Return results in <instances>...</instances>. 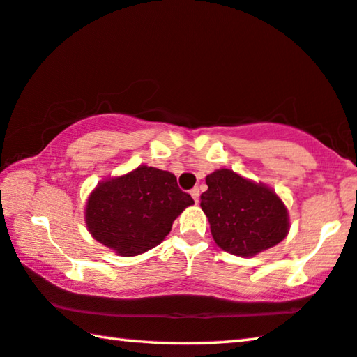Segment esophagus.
<instances>
[{
	"label": "esophagus",
	"mask_w": 357,
	"mask_h": 357,
	"mask_svg": "<svg viewBox=\"0 0 357 357\" xmlns=\"http://www.w3.org/2000/svg\"><path fill=\"white\" fill-rule=\"evenodd\" d=\"M190 195H192V199L195 200V204H199V197H200L199 188H194L192 190H190Z\"/></svg>",
	"instance_id": "esophagus-1"
}]
</instances>
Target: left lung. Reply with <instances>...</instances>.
Wrapping results in <instances>:
<instances>
[{
    "instance_id": "1",
    "label": "left lung",
    "mask_w": 357,
    "mask_h": 357,
    "mask_svg": "<svg viewBox=\"0 0 357 357\" xmlns=\"http://www.w3.org/2000/svg\"><path fill=\"white\" fill-rule=\"evenodd\" d=\"M205 181L208 189L200 195V206L221 250L237 257H255L287 237L289 211L268 185L226 168L216 169Z\"/></svg>"
}]
</instances>
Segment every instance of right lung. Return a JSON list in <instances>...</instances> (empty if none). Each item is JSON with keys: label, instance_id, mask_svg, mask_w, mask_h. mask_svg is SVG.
I'll return each mask as SVG.
<instances>
[{"label": "right lung", "instance_id": "obj_1", "mask_svg": "<svg viewBox=\"0 0 357 357\" xmlns=\"http://www.w3.org/2000/svg\"><path fill=\"white\" fill-rule=\"evenodd\" d=\"M192 204L173 173L141 165L123 176L100 181L88 197L84 221L102 245L120 257H136L157 247Z\"/></svg>", "mask_w": 357, "mask_h": 357}]
</instances>
